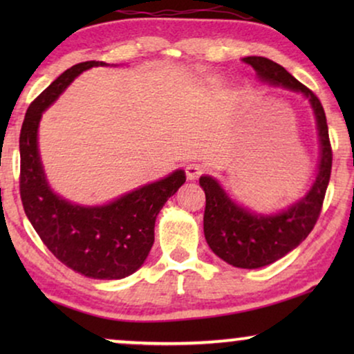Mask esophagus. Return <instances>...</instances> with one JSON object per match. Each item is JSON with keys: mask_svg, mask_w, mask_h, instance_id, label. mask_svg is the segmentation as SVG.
I'll return each instance as SVG.
<instances>
[{"mask_svg": "<svg viewBox=\"0 0 354 354\" xmlns=\"http://www.w3.org/2000/svg\"><path fill=\"white\" fill-rule=\"evenodd\" d=\"M203 169H205V167H203L201 164H198V162L188 164V166L185 167V174H187L188 180H196V178L203 174Z\"/></svg>", "mask_w": 354, "mask_h": 354, "instance_id": "esophagus-1", "label": "esophagus"}]
</instances>
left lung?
Segmentation results:
<instances>
[{"mask_svg": "<svg viewBox=\"0 0 354 354\" xmlns=\"http://www.w3.org/2000/svg\"><path fill=\"white\" fill-rule=\"evenodd\" d=\"M256 71L259 80L301 93L311 104L319 138L317 174L306 195L274 214L254 212L232 200L224 187L211 176H201L206 195L205 236L212 253L240 269H258L275 263L297 248L316 225L332 171V148L326 113L311 90L277 62L261 56L241 59Z\"/></svg>", "mask_w": 354, "mask_h": 354, "instance_id": "1", "label": "left lung"}]
</instances>
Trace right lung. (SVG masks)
<instances>
[{
	"instance_id": "obj_1",
	"label": "right lung",
	"mask_w": 354,
	"mask_h": 354,
	"mask_svg": "<svg viewBox=\"0 0 354 354\" xmlns=\"http://www.w3.org/2000/svg\"><path fill=\"white\" fill-rule=\"evenodd\" d=\"M98 66L108 64L86 61L72 66L28 106L19 138L21 198L33 229L62 264L90 279L119 280L142 268L154 243L159 211L187 177L177 169L98 206L77 205L50 187L38 149L41 115L75 77Z\"/></svg>"
}]
</instances>
